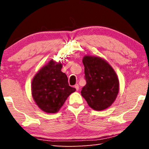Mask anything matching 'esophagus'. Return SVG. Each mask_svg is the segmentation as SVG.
<instances>
[{"mask_svg":"<svg viewBox=\"0 0 149 149\" xmlns=\"http://www.w3.org/2000/svg\"><path fill=\"white\" fill-rule=\"evenodd\" d=\"M74 87L75 88V89H76L77 91L79 90V85H78V84H75L74 85Z\"/></svg>","mask_w":149,"mask_h":149,"instance_id":"34e87169","label":"esophagus"}]
</instances>
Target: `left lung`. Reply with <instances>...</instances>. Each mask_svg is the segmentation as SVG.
<instances>
[{"label":"left lung","mask_w":149,"mask_h":149,"mask_svg":"<svg viewBox=\"0 0 149 149\" xmlns=\"http://www.w3.org/2000/svg\"><path fill=\"white\" fill-rule=\"evenodd\" d=\"M83 63L86 85L82 88L81 95L93 109H107L114 102L119 91L116 74L101 58L85 56Z\"/></svg>","instance_id":"8db88e82"}]
</instances>
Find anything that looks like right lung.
Listing matches in <instances>:
<instances>
[{
	"label": "right lung",
	"instance_id": "1",
	"mask_svg": "<svg viewBox=\"0 0 149 149\" xmlns=\"http://www.w3.org/2000/svg\"><path fill=\"white\" fill-rule=\"evenodd\" d=\"M62 64L50 60L35 75L31 84L33 98L37 106L47 113H56L75 89L70 87Z\"/></svg>",
	"mask_w": 149,
	"mask_h": 149
}]
</instances>
